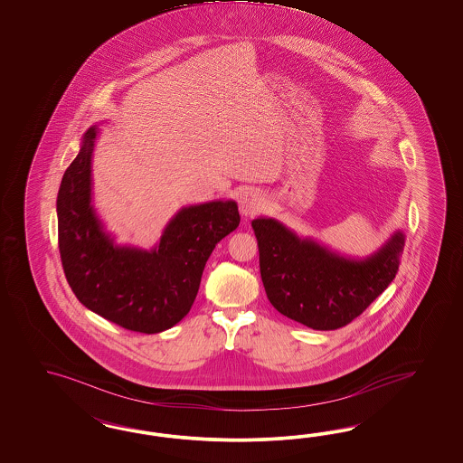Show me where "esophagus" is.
Returning <instances> with one entry per match:
<instances>
[{
  "instance_id": "34e87169",
  "label": "esophagus",
  "mask_w": 463,
  "mask_h": 463,
  "mask_svg": "<svg viewBox=\"0 0 463 463\" xmlns=\"http://www.w3.org/2000/svg\"><path fill=\"white\" fill-rule=\"evenodd\" d=\"M261 207H263V200L254 190H246L239 195V211L242 215L251 217L254 213L261 211Z\"/></svg>"
}]
</instances>
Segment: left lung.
<instances>
[{"label": "left lung", "instance_id": "8db88e82", "mask_svg": "<svg viewBox=\"0 0 463 463\" xmlns=\"http://www.w3.org/2000/svg\"><path fill=\"white\" fill-rule=\"evenodd\" d=\"M260 271L280 314L317 331L339 329L364 314L395 279L404 250L397 232L372 258L351 261L300 241L273 219H254Z\"/></svg>", "mask_w": 463, "mask_h": 463}]
</instances>
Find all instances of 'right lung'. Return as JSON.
Listing matches in <instances>:
<instances>
[{"label": "right lung", "mask_w": 463, "mask_h": 463, "mask_svg": "<svg viewBox=\"0 0 463 463\" xmlns=\"http://www.w3.org/2000/svg\"><path fill=\"white\" fill-rule=\"evenodd\" d=\"M97 128L84 134L57 194V242L71 290L84 307L128 331L155 335L180 323L195 302L215 244L239 225L236 202L178 212L159 246H113L91 207V153Z\"/></svg>", "instance_id": "right-lung-1"}]
</instances>
